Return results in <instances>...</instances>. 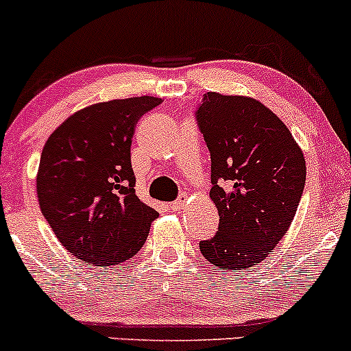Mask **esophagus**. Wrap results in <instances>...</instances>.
Masks as SVG:
<instances>
[{"label":"esophagus","mask_w":351,"mask_h":351,"mask_svg":"<svg viewBox=\"0 0 351 351\" xmlns=\"http://www.w3.org/2000/svg\"><path fill=\"white\" fill-rule=\"evenodd\" d=\"M184 203H186V196H182V198H178L176 199V202H173V203H169V210H173V211H182L183 208H184Z\"/></svg>","instance_id":"obj_1"}]
</instances>
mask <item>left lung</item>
<instances>
[{
	"mask_svg": "<svg viewBox=\"0 0 351 351\" xmlns=\"http://www.w3.org/2000/svg\"><path fill=\"white\" fill-rule=\"evenodd\" d=\"M196 121L211 156L210 198L219 217L217 234L199 241V252L215 267L252 268L293 221L305 188V156L287 125L255 98L210 91Z\"/></svg>",
	"mask_w": 351,
	"mask_h": 351,
	"instance_id": "obj_1",
	"label": "left lung"
}]
</instances>
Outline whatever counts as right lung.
I'll use <instances>...</instances> for the list:
<instances>
[{
    "instance_id": "1",
    "label": "right lung",
    "mask_w": 351,
    "mask_h": 351,
    "mask_svg": "<svg viewBox=\"0 0 351 351\" xmlns=\"http://www.w3.org/2000/svg\"><path fill=\"white\" fill-rule=\"evenodd\" d=\"M155 96L95 103L49 134L36 175L41 213L71 255L95 267L119 265L148 238L153 208L134 193L132 138Z\"/></svg>"
}]
</instances>
